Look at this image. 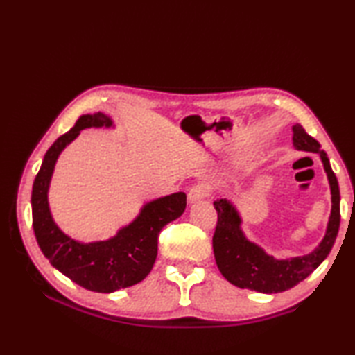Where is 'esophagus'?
Masks as SVG:
<instances>
[{
	"mask_svg": "<svg viewBox=\"0 0 355 355\" xmlns=\"http://www.w3.org/2000/svg\"><path fill=\"white\" fill-rule=\"evenodd\" d=\"M209 194H211V189H209V186L208 184H203V183H199V184H194L189 189L188 199H189L191 203H194L197 200L205 199V197H208Z\"/></svg>",
	"mask_w": 355,
	"mask_h": 355,
	"instance_id": "obj_1",
	"label": "esophagus"
}]
</instances>
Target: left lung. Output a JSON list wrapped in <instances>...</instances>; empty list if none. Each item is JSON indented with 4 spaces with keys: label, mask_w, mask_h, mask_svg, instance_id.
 <instances>
[{
    "label": "left lung",
    "mask_w": 355,
    "mask_h": 355,
    "mask_svg": "<svg viewBox=\"0 0 355 355\" xmlns=\"http://www.w3.org/2000/svg\"><path fill=\"white\" fill-rule=\"evenodd\" d=\"M293 144L297 150L313 152L321 156L324 169L327 172L332 192V213H330L326 236L321 244L309 255L277 260L264 254L261 248L250 243L243 235L241 218L230 202L225 199L216 200L214 208L218 211V224L213 235V250L216 264L220 274L239 288H248L258 293H282L296 286L326 260L335 243L340 228V189L338 182L330 167L329 158L320 142L313 139L300 125L293 127Z\"/></svg>",
    "instance_id": "8db88e82"
}]
</instances>
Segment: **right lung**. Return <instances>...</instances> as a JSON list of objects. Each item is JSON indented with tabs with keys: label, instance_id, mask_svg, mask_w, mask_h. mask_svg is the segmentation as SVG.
I'll use <instances>...</instances> for the list:
<instances>
[{
	"label": "right lung",
	"instance_id": "add662e5",
	"mask_svg": "<svg viewBox=\"0 0 355 355\" xmlns=\"http://www.w3.org/2000/svg\"><path fill=\"white\" fill-rule=\"evenodd\" d=\"M111 125L112 120L101 112L78 119L75 127L46 150L31 194L33 227L40 250L58 271L95 293H112L146 279L158 254L161 228L180 218L186 208L184 192L161 197L147 203L128 227L107 241L83 244L59 230L48 208V186L58 156L81 130Z\"/></svg>",
	"mask_w": 355,
	"mask_h": 355
}]
</instances>
